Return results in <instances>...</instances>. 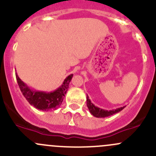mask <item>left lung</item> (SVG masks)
I'll use <instances>...</instances> for the list:
<instances>
[{
	"instance_id": "8db88e82",
	"label": "left lung",
	"mask_w": 156,
	"mask_h": 156,
	"mask_svg": "<svg viewBox=\"0 0 156 156\" xmlns=\"http://www.w3.org/2000/svg\"><path fill=\"white\" fill-rule=\"evenodd\" d=\"M87 106L88 109H89L90 112L91 113V115L94 116V117L97 118H106L108 116L112 115L115 114V113L119 112L122 111L125 106L123 107L118 108L116 109H112V110H106L103 109L101 108H99L97 106H94L92 103H91L90 100L89 99V97L87 95Z\"/></svg>"
}]
</instances>
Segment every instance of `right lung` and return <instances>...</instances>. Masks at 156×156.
I'll list each match as a JSON object with an SVG mask.
<instances>
[{
    "mask_svg": "<svg viewBox=\"0 0 156 156\" xmlns=\"http://www.w3.org/2000/svg\"><path fill=\"white\" fill-rule=\"evenodd\" d=\"M73 74H71L65 78L62 85L51 92L39 91L31 89L26 83L23 82L18 75L16 73L17 83L20 90L23 93L25 98L31 106L42 111H50L56 109L61 106L66 94L69 89V84L72 80Z\"/></svg>",
    "mask_w": 156,
    "mask_h": 156,
    "instance_id": "right-lung-1",
    "label": "right lung"
}]
</instances>
